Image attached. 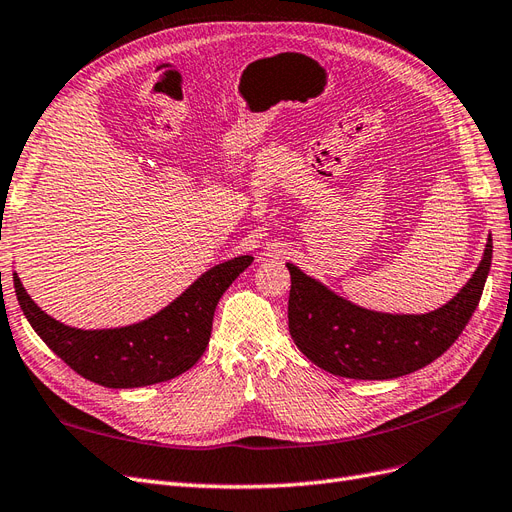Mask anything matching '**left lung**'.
I'll list each match as a JSON object with an SVG mask.
<instances>
[{"label": "left lung", "mask_w": 512, "mask_h": 512, "mask_svg": "<svg viewBox=\"0 0 512 512\" xmlns=\"http://www.w3.org/2000/svg\"><path fill=\"white\" fill-rule=\"evenodd\" d=\"M491 255L489 236L483 259L468 283L453 300L425 315H389L361 308L287 263L291 338L312 364L336 376L387 381L417 372L464 332L481 302Z\"/></svg>", "instance_id": "obj_1"}]
</instances>
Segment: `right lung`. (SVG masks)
<instances>
[{
  "instance_id": "add662e5",
  "label": "right lung",
  "mask_w": 512,
  "mask_h": 512,
  "mask_svg": "<svg viewBox=\"0 0 512 512\" xmlns=\"http://www.w3.org/2000/svg\"><path fill=\"white\" fill-rule=\"evenodd\" d=\"M253 263L251 255L227 259L204 272L174 302L140 323L112 329H78L53 319L29 298L19 274L14 291L36 334L74 372L110 389L170 381L206 351L212 317L227 287Z\"/></svg>"
}]
</instances>
